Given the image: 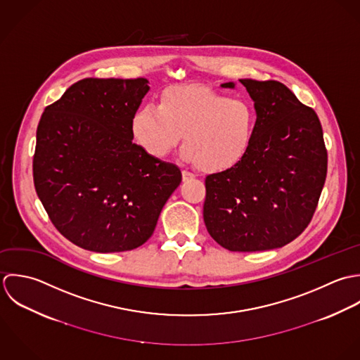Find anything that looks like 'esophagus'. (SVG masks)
<instances>
[{"label": "esophagus", "instance_id": "obj_1", "mask_svg": "<svg viewBox=\"0 0 360 360\" xmlns=\"http://www.w3.org/2000/svg\"><path fill=\"white\" fill-rule=\"evenodd\" d=\"M193 178H195V174H192V172H189V171H186V169L182 171V179H184V182L191 181V179H193Z\"/></svg>", "mask_w": 360, "mask_h": 360}]
</instances>
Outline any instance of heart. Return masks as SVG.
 Wrapping results in <instances>:
<instances>
[{"instance_id":"1","label":"heart","mask_w":360,"mask_h":360,"mask_svg":"<svg viewBox=\"0 0 360 360\" xmlns=\"http://www.w3.org/2000/svg\"><path fill=\"white\" fill-rule=\"evenodd\" d=\"M256 127L257 114L248 100L198 84L165 89L157 107L146 104L131 121L135 141L148 155L164 158L182 135V158L206 172L236 167L252 147Z\"/></svg>"}]
</instances>
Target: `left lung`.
<instances>
[{
	"instance_id": "obj_1",
	"label": "left lung",
	"mask_w": 360,
	"mask_h": 360,
	"mask_svg": "<svg viewBox=\"0 0 360 360\" xmlns=\"http://www.w3.org/2000/svg\"><path fill=\"white\" fill-rule=\"evenodd\" d=\"M239 82L255 101V139L236 167L206 178L203 218L222 248L262 252L285 246L311 221L327 176V150L317 114L285 84Z\"/></svg>"
}]
</instances>
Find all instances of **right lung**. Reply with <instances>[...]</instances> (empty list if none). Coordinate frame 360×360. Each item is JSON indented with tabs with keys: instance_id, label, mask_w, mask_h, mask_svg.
I'll return each mask as SVG.
<instances>
[{
	"instance_id": "obj_1",
	"label": "right lung",
	"mask_w": 360,
	"mask_h": 360,
	"mask_svg": "<svg viewBox=\"0 0 360 360\" xmlns=\"http://www.w3.org/2000/svg\"><path fill=\"white\" fill-rule=\"evenodd\" d=\"M148 80L82 79L46 107L33 181L54 226L97 253L132 250L153 235L181 169L132 143L131 121Z\"/></svg>"
}]
</instances>
